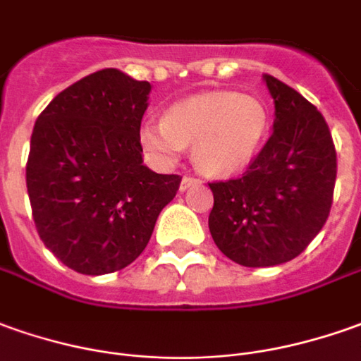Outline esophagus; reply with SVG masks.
Listing matches in <instances>:
<instances>
[{"label":"esophagus","instance_id":"34e87169","mask_svg":"<svg viewBox=\"0 0 361 361\" xmlns=\"http://www.w3.org/2000/svg\"><path fill=\"white\" fill-rule=\"evenodd\" d=\"M200 183L198 178L195 176H183V180H180V190H186V188H190V186H196Z\"/></svg>","mask_w":361,"mask_h":361}]
</instances>
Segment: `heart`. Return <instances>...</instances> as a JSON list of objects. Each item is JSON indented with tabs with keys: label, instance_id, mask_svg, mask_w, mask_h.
<instances>
[{
	"label": "heart",
	"instance_id": "heart-1",
	"mask_svg": "<svg viewBox=\"0 0 361 361\" xmlns=\"http://www.w3.org/2000/svg\"><path fill=\"white\" fill-rule=\"evenodd\" d=\"M267 109L257 98L233 92L198 94L166 109L165 119H147L139 141L157 161L171 163L195 143V161L220 176L245 171L267 135Z\"/></svg>",
	"mask_w": 361,
	"mask_h": 361
}]
</instances>
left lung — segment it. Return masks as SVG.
<instances>
[{"mask_svg": "<svg viewBox=\"0 0 361 361\" xmlns=\"http://www.w3.org/2000/svg\"><path fill=\"white\" fill-rule=\"evenodd\" d=\"M263 80L275 102L271 137L242 176L208 183L214 243L243 267L281 265L305 252L326 222L336 183L322 114L277 78Z\"/></svg>", "mask_w": 361, "mask_h": 361, "instance_id": "8db88e82", "label": "left lung"}]
</instances>
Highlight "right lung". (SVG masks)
Instances as JSON below:
<instances>
[{
  "label": "right lung",
  "instance_id": "obj_1",
  "mask_svg": "<svg viewBox=\"0 0 361 361\" xmlns=\"http://www.w3.org/2000/svg\"><path fill=\"white\" fill-rule=\"evenodd\" d=\"M149 82L104 68L56 94L35 121L27 192L43 243L82 275L128 267L147 247L178 175L143 165Z\"/></svg>",
  "mask_w": 361,
  "mask_h": 361
}]
</instances>
